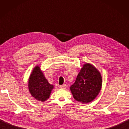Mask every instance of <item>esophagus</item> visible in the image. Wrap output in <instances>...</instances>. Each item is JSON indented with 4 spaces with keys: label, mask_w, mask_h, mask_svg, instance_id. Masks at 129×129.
I'll use <instances>...</instances> for the list:
<instances>
[{
    "label": "esophagus",
    "mask_w": 129,
    "mask_h": 129,
    "mask_svg": "<svg viewBox=\"0 0 129 129\" xmlns=\"http://www.w3.org/2000/svg\"><path fill=\"white\" fill-rule=\"evenodd\" d=\"M67 87V85L66 84H64V85H60V88H61V89H66Z\"/></svg>",
    "instance_id": "obj_1"
}]
</instances>
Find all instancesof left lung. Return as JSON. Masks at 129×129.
Returning <instances> with one entry per match:
<instances>
[{"mask_svg": "<svg viewBox=\"0 0 129 129\" xmlns=\"http://www.w3.org/2000/svg\"><path fill=\"white\" fill-rule=\"evenodd\" d=\"M102 77L96 68L90 63L84 64L70 86V91L75 100L87 104L96 98L102 86Z\"/></svg>", "mask_w": 129, "mask_h": 129, "instance_id": "8db88e82", "label": "left lung"}]
</instances>
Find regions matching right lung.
Returning <instances> with one entry per match:
<instances>
[{"instance_id":"right-lung-1","label":"right lung","mask_w":129,"mask_h":129,"mask_svg":"<svg viewBox=\"0 0 129 129\" xmlns=\"http://www.w3.org/2000/svg\"><path fill=\"white\" fill-rule=\"evenodd\" d=\"M28 84L29 91L32 96L42 102L48 99L51 90L54 89V86L49 83L39 65L33 68L29 76Z\"/></svg>"}]
</instances>
